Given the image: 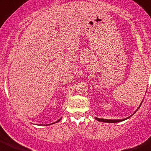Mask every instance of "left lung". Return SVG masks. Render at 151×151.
<instances>
[{
    "label": "left lung",
    "instance_id": "8db88e82",
    "mask_svg": "<svg viewBox=\"0 0 151 151\" xmlns=\"http://www.w3.org/2000/svg\"><path fill=\"white\" fill-rule=\"evenodd\" d=\"M142 105V103L140 104V105ZM140 105H139V106H140ZM130 117H131V116H129V117L126 118V119H99V118H97V117H95V119H96L97 121H99V122H109V123H114V122H122V121L125 120V119H128V118H130Z\"/></svg>",
    "mask_w": 151,
    "mask_h": 151
}]
</instances>
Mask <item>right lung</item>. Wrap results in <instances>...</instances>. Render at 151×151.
I'll return each mask as SVG.
<instances>
[{
    "label": "right lung",
    "instance_id": "right-lung-1",
    "mask_svg": "<svg viewBox=\"0 0 151 151\" xmlns=\"http://www.w3.org/2000/svg\"><path fill=\"white\" fill-rule=\"evenodd\" d=\"M60 119H61V118L60 119H58V120L57 121V122H59V121H60ZM54 123H55V122H54ZM54 123H52V124H54ZM51 125H52V124H51Z\"/></svg>",
    "mask_w": 151,
    "mask_h": 151
}]
</instances>
